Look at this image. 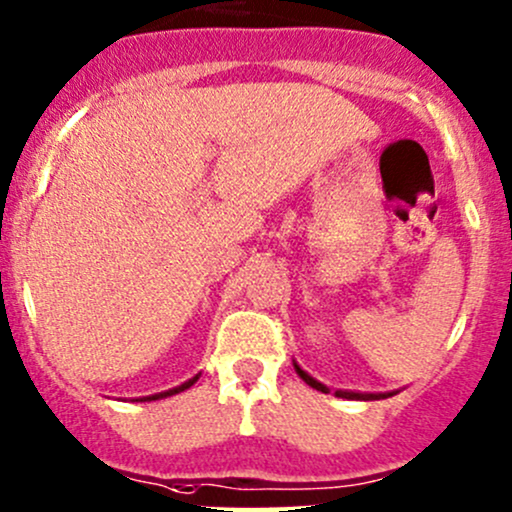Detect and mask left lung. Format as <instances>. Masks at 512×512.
<instances>
[{
	"mask_svg": "<svg viewBox=\"0 0 512 512\" xmlns=\"http://www.w3.org/2000/svg\"><path fill=\"white\" fill-rule=\"evenodd\" d=\"M294 369H296V374H299L301 379L306 381L308 386H311V389L328 393V386L320 384V381H318V379H313V376L308 374V372H303V369H301L299 364H296V362H294ZM393 393H396V391H389V393H355V391H335V396H338V398H350V401H379V398H389V396H393Z\"/></svg>",
	"mask_w": 512,
	"mask_h": 512,
	"instance_id": "1",
	"label": "left lung"
}]
</instances>
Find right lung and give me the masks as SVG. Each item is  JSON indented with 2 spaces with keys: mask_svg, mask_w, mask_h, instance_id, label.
<instances>
[{
  "mask_svg": "<svg viewBox=\"0 0 512 512\" xmlns=\"http://www.w3.org/2000/svg\"><path fill=\"white\" fill-rule=\"evenodd\" d=\"M196 381H199V374H196V376H192V379H189V381H184V384L174 386V389H170V391H160V393H153V396H143V398H140V401H160V398L174 396V393H179V391L189 389V386H194V384H196Z\"/></svg>",
  "mask_w": 512,
  "mask_h": 512,
  "instance_id": "1",
  "label": "right lung"
}]
</instances>
